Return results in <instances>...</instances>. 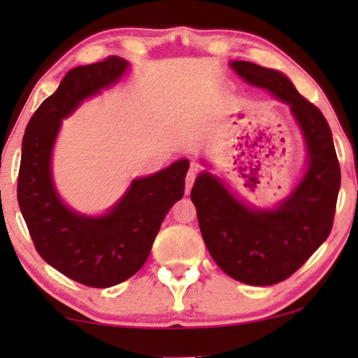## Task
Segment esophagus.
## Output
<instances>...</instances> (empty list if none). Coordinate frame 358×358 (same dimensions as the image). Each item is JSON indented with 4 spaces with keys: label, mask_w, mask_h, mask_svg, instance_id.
<instances>
[{
    "label": "esophagus",
    "mask_w": 358,
    "mask_h": 358,
    "mask_svg": "<svg viewBox=\"0 0 358 358\" xmlns=\"http://www.w3.org/2000/svg\"><path fill=\"white\" fill-rule=\"evenodd\" d=\"M195 180V171L190 169L187 173V178H185V194H190V189H192Z\"/></svg>",
    "instance_id": "obj_1"
}]
</instances>
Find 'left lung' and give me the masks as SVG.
<instances>
[{
	"mask_svg": "<svg viewBox=\"0 0 358 358\" xmlns=\"http://www.w3.org/2000/svg\"><path fill=\"white\" fill-rule=\"evenodd\" d=\"M229 66L249 85L290 106L306 146L305 173L272 208L243 202L208 171L197 176L190 199L217 266L248 285H273L296 272L329 236L341 189L339 161L322 112L283 73L243 60L229 62Z\"/></svg>",
	"mask_w": 358,
	"mask_h": 358,
	"instance_id": "1",
	"label": "left lung"
}]
</instances>
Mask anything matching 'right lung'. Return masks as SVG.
<instances>
[{"instance_id":"1","label":"right lung","mask_w":358,"mask_h":358,"mask_svg":"<svg viewBox=\"0 0 358 358\" xmlns=\"http://www.w3.org/2000/svg\"><path fill=\"white\" fill-rule=\"evenodd\" d=\"M129 68L120 57L73 68L34 112L22 138L17 202L34 246L63 275L94 288L117 285L140 271L164 217L182 199L189 169V159H178L159 173L134 179L102 215L76 212L58 195L52 155L62 120L83 101L119 83Z\"/></svg>"}]
</instances>
